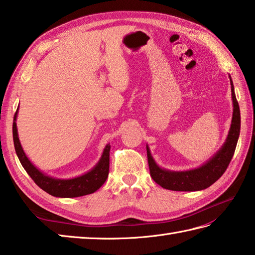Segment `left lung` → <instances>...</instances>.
Segmentation results:
<instances>
[{"label":"left lung","mask_w":255,"mask_h":255,"mask_svg":"<svg viewBox=\"0 0 255 255\" xmlns=\"http://www.w3.org/2000/svg\"><path fill=\"white\" fill-rule=\"evenodd\" d=\"M230 84L234 113H232V121L228 136H227L223 147L217 151V153H215L213 158H210L207 162H205L203 165L196 167V169L187 171H170L162 169V167L156 164L153 156L151 155L150 149L147 144L150 175L153 178V181L156 184H159L160 186L165 189L178 192L202 191V189L213 185L224 174L230 163L232 156H234L238 139H239L241 126L240 108L236 99L235 88L231 78Z\"/></svg>","instance_id":"obj_1"}]
</instances>
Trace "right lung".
Returning <instances> with one entry per match:
<instances>
[{
  "label": "right lung",
  "instance_id": "1",
  "mask_svg": "<svg viewBox=\"0 0 255 255\" xmlns=\"http://www.w3.org/2000/svg\"><path fill=\"white\" fill-rule=\"evenodd\" d=\"M17 111L14 115L13 122V140L16 154H17L20 164L23 165L28 175L32 178L38 186L44 189L48 194L56 197L69 198L84 196L96 192L103 184L105 183L110 171V143L105 145L104 151L101 156L100 161L91 171L86 172L85 174L73 178H56L45 174L40 170L31 163L30 160L27 158L18 138L17 126H16V118H17Z\"/></svg>",
  "mask_w": 255,
  "mask_h": 255
}]
</instances>
